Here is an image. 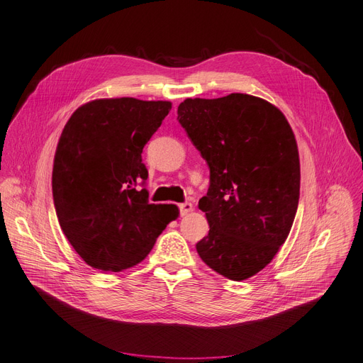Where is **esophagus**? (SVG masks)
I'll return each instance as SVG.
<instances>
[{
  "mask_svg": "<svg viewBox=\"0 0 363 363\" xmlns=\"http://www.w3.org/2000/svg\"><path fill=\"white\" fill-rule=\"evenodd\" d=\"M193 204L191 203H181L179 204V212H181V215L182 216H185V215H188L190 212H193Z\"/></svg>",
  "mask_w": 363,
  "mask_h": 363,
  "instance_id": "1",
  "label": "esophagus"
}]
</instances>
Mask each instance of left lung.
<instances>
[{
	"instance_id": "left-lung-1",
	"label": "left lung",
	"mask_w": 363,
	"mask_h": 363,
	"mask_svg": "<svg viewBox=\"0 0 363 363\" xmlns=\"http://www.w3.org/2000/svg\"><path fill=\"white\" fill-rule=\"evenodd\" d=\"M178 120L211 169L199 208L209 234L197 245L203 262L240 281L269 265L288 239L299 200V154L283 113L246 93L188 98Z\"/></svg>"
}]
</instances>
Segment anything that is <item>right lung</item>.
Masks as SVG:
<instances>
[{
    "label": "right lung",
    "mask_w": 363,
    "mask_h": 363,
    "mask_svg": "<svg viewBox=\"0 0 363 363\" xmlns=\"http://www.w3.org/2000/svg\"><path fill=\"white\" fill-rule=\"evenodd\" d=\"M169 101L94 99L77 108L59 138L53 200L62 231L93 269L123 272L144 261L177 219L175 204L148 201L143 150Z\"/></svg>",
    "instance_id": "obj_1"
}]
</instances>
